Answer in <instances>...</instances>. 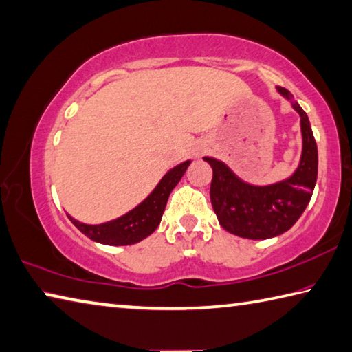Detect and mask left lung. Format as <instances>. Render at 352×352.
I'll return each mask as SVG.
<instances>
[{
	"label": "left lung",
	"mask_w": 352,
	"mask_h": 352,
	"mask_svg": "<svg viewBox=\"0 0 352 352\" xmlns=\"http://www.w3.org/2000/svg\"><path fill=\"white\" fill-rule=\"evenodd\" d=\"M277 91L298 112L302 127V157L289 178L267 186H254L243 182L220 160L203 158L214 172L210 201L219 223L228 232L249 240L272 239L291 229L308 206L317 182L318 154L308 115L287 89L277 86Z\"/></svg>",
	"instance_id": "left-lung-1"
}]
</instances>
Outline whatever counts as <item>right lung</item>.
I'll return each instance as SVG.
<instances>
[{"label":"right lung","instance_id":"add662e5","mask_svg":"<svg viewBox=\"0 0 352 352\" xmlns=\"http://www.w3.org/2000/svg\"><path fill=\"white\" fill-rule=\"evenodd\" d=\"M189 164L190 160L168 170V174L160 180L155 189L137 208H133L127 214L121 215L120 219L101 223V225H86V223H81L67 215L69 220L86 237L94 241H98L101 245L126 246L142 241L146 237H149L158 228L172 189L182 180V177L184 175Z\"/></svg>","mask_w":352,"mask_h":352}]
</instances>
